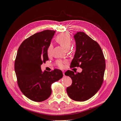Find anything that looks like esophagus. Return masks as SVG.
Listing matches in <instances>:
<instances>
[{"label": "esophagus", "instance_id": "obj_1", "mask_svg": "<svg viewBox=\"0 0 121 121\" xmlns=\"http://www.w3.org/2000/svg\"><path fill=\"white\" fill-rule=\"evenodd\" d=\"M63 75H64V76H65V72H64V71H63Z\"/></svg>", "mask_w": 121, "mask_h": 121}]
</instances>
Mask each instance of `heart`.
Wrapping results in <instances>:
<instances>
[{"instance_id": "obj_1", "label": "heart", "mask_w": 121, "mask_h": 121, "mask_svg": "<svg viewBox=\"0 0 121 121\" xmlns=\"http://www.w3.org/2000/svg\"><path fill=\"white\" fill-rule=\"evenodd\" d=\"M56 40L65 50H69L70 48V47L72 44V39L70 35H69V34L67 33H61L58 35L56 36ZM52 45L50 44L47 50V55L48 56H50L52 55ZM57 65L60 68H63L64 66V62L61 60H58L57 61Z\"/></svg>"}]
</instances>
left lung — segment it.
Listing matches in <instances>:
<instances>
[{
    "mask_svg": "<svg viewBox=\"0 0 121 121\" xmlns=\"http://www.w3.org/2000/svg\"><path fill=\"white\" fill-rule=\"evenodd\" d=\"M76 52L71 67H80L81 73L67 71L65 75L72 80V85L67 88L72 99L86 101L92 97L99 90L103 82L105 69L104 54L99 45L84 32L74 34Z\"/></svg>",
    "mask_w": 121,
    "mask_h": 121,
    "instance_id": "8db88e82",
    "label": "left lung"
}]
</instances>
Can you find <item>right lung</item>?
<instances>
[{"instance_id": "obj_1", "label": "right lung", "mask_w": 121, "mask_h": 121, "mask_svg": "<svg viewBox=\"0 0 121 121\" xmlns=\"http://www.w3.org/2000/svg\"><path fill=\"white\" fill-rule=\"evenodd\" d=\"M56 31L37 33L22 42L17 50L14 71L22 93L30 100L41 102L52 94L51 85L63 76L60 69L42 71L41 65L48 60L47 50Z\"/></svg>"}]
</instances>
